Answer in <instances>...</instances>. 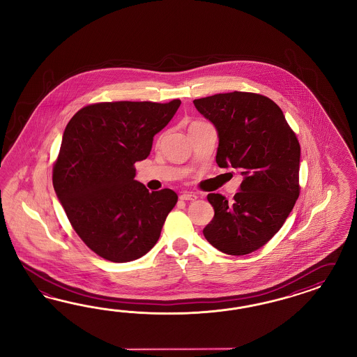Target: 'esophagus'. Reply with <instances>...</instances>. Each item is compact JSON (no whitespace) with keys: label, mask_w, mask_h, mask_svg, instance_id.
Segmentation results:
<instances>
[{"label":"esophagus","mask_w":357,"mask_h":357,"mask_svg":"<svg viewBox=\"0 0 357 357\" xmlns=\"http://www.w3.org/2000/svg\"><path fill=\"white\" fill-rule=\"evenodd\" d=\"M197 195L194 192H183L181 195V200H196Z\"/></svg>","instance_id":"obj_1"}]
</instances>
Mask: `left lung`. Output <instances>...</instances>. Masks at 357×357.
Returning <instances> with one entry per match:
<instances>
[{
    "instance_id": "obj_1",
    "label": "left lung",
    "mask_w": 357,
    "mask_h": 357,
    "mask_svg": "<svg viewBox=\"0 0 357 357\" xmlns=\"http://www.w3.org/2000/svg\"><path fill=\"white\" fill-rule=\"evenodd\" d=\"M194 105L216 128L217 165L243 176L230 204L222 195L206 196L215 216L203 234L227 255H246L264 246L292 212L300 195V142L281 108L264 96L233 91Z\"/></svg>"
}]
</instances>
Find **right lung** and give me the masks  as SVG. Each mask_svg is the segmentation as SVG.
<instances>
[{
  "label": "right lung",
  "instance_id": "1",
  "mask_svg": "<svg viewBox=\"0 0 357 357\" xmlns=\"http://www.w3.org/2000/svg\"><path fill=\"white\" fill-rule=\"evenodd\" d=\"M179 99L103 102L69 120L54 165V192L77 234L103 259H139L157 243L178 195L135 181V163L173 119Z\"/></svg>",
  "mask_w": 357,
  "mask_h": 357
}]
</instances>
